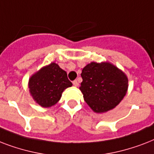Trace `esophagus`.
Listing matches in <instances>:
<instances>
[{
    "label": "esophagus",
    "mask_w": 154,
    "mask_h": 154,
    "mask_svg": "<svg viewBox=\"0 0 154 154\" xmlns=\"http://www.w3.org/2000/svg\"><path fill=\"white\" fill-rule=\"evenodd\" d=\"M72 84H73V85H74V86H76V87H77L78 85H79V83H78V82H77V80L73 81V82H72Z\"/></svg>",
    "instance_id": "1"
}]
</instances>
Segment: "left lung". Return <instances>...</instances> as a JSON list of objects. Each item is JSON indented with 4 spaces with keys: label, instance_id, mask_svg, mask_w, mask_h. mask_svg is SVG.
<instances>
[{
    "label": "left lung",
    "instance_id": "1",
    "mask_svg": "<svg viewBox=\"0 0 154 154\" xmlns=\"http://www.w3.org/2000/svg\"><path fill=\"white\" fill-rule=\"evenodd\" d=\"M80 90L84 100L95 112L116 107L126 94L127 76L109 62H91L82 69Z\"/></svg>",
    "mask_w": 154,
    "mask_h": 154
}]
</instances>
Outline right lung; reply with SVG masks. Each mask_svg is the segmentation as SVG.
Instances as JSON below:
<instances>
[{
    "label": "right lung",
    "instance_id": "add662e5",
    "mask_svg": "<svg viewBox=\"0 0 154 154\" xmlns=\"http://www.w3.org/2000/svg\"><path fill=\"white\" fill-rule=\"evenodd\" d=\"M72 85L66 72L54 62L41 69L29 81L30 94L38 105L44 108L57 104L63 91Z\"/></svg>",
    "mask_w": 154,
    "mask_h": 154
}]
</instances>
